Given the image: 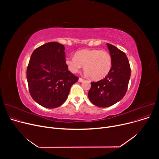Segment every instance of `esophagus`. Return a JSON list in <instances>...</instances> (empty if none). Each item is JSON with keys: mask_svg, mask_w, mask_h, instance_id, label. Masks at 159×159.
Returning <instances> with one entry per match:
<instances>
[{"mask_svg": "<svg viewBox=\"0 0 159 159\" xmlns=\"http://www.w3.org/2000/svg\"><path fill=\"white\" fill-rule=\"evenodd\" d=\"M83 81H84V79H82V78H79V82H83Z\"/></svg>", "mask_w": 159, "mask_h": 159, "instance_id": "1", "label": "esophagus"}]
</instances>
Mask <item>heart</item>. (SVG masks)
I'll use <instances>...</instances> for the list:
<instances>
[{"instance_id": "b5f03b06", "label": "heart", "mask_w": 159, "mask_h": 159, "mask_svg": "<svg viewBox=\"0 0 159 159\" xmlns=\"http://www.w3.org/2000/svg\"><path fill=\"white\" fill-rule=\"evenodd\" d=\"M65 63L70 71L77 73L82 68L93 80L104 79L112 67V58L109 52L98 49H85L76 52L75 57H67Z\"/></svg>"}]
</instances>
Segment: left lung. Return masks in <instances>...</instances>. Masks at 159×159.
Here are the masks:
<instances>
[{
  "label": "left lung",
  "instance_id": "obj_1",
  "mask_svg": "<svg viewBox=\"0 0 159 159\" xmlns=\"http://www.w3.org/2000/svg\"><path fill=\"white\" fill-rule=\"evenodd\" d=\"M112 58V67L107 76L98 82H91L88 98L94 105L106 107L120 101L126 94L131 76L128 58L119 48L107 43Z\"/></svg>",
  "mask_w": 159,
  "mask_h": 159
}]
</instances>
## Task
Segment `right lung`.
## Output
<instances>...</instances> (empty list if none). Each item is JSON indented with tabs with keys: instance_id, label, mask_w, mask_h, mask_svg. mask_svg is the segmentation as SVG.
<instances>
[{
	"instance_id": "1",
	"label": "right lung",
	"mask_w": 159,
	"mask_h": 159,
	"mask_svg": "<svg viewBox=\"0 0 159 159\" xmlns=\"http://www.w3.org/2000/svg\"><path fill=\"white\" fill-rule=\"evenodd\" d=\"M64 46L50 42L34 50L26 71L30 93L34 101L46 108L61 106L68 97L71 86L79 78L65 63Z\"/></svg>"
}]
</instances>
